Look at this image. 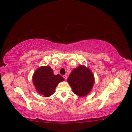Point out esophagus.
I'll use <instances>...</instances> for the list:
<instances>
[{
	"instance_id": "1",
	"label": "esophagus",
	"mask_w": 132,
	"mask_h": 132,
	"mask_svg": "<svg viewBox=\"0 0 132 132\" xmlns=\"http://www.w3.org/2000/svg\"><path fill=\"white\" fill-rule=\"evenodd\" d=\"M63 77L64 78V79L65 80H67V78H68V76L66 75H64L63 76Z\"/></svg>"
}]
</instances>
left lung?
<instances>
[{
    "instance_id": "obj_1",
    "label": "left lung",
    "mask_w": 132,
    "mask_h": 132,
    "mask_svg": "<svg viewBox=\"0 0 132 132\" xmlns=\"http://www.w3.org/2000/svg\"><path fill=\"white\" fill-rule=\"evenodd\" d=\"M94 81L91 70L84 65L74 69L67 80L74 93L80 97L85 96L90 93Z\"/></svg>"
}]
</instances>
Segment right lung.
<instances>
[{"mask_svg":"<svg viewBox=\"0 0 132 132\" xmlns=\"http://www.w3.org/2000/svg\"><path fill=\"white\" fill-rule=\"evenodd\" d=\"M32 81L39 94L49 97L54 94L58 83L64 81V79L61 75H54L50 67L42 66L35 71Z\"/></svg>","mask_w":132,"mask_h":132,"instance_id":"right-lung-1","label":"right lung"}]
</instances>
